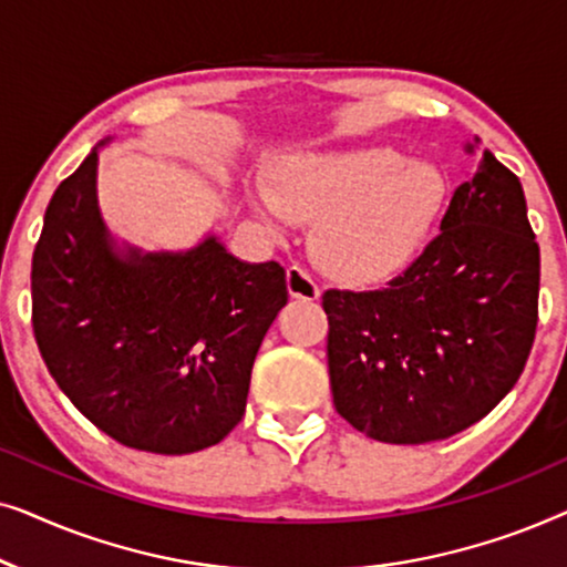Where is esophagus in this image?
I'll return each instance as SVG.
<instances>
[{
	"mask_svg": "<svg viewBox=\"0 0 567 567\" xmlns=\"http://www.w3.org/2000/svg\"><path fill=\"white\" fill-rule=\"evenodd\" d=\"M286 286L293 299H317L320 297V286L315 284V278L307 274V268L291 266L286 270Z\"/></svg>",
	"mask_w": 567,
	"mask_h": 567,
	"instance_id": "34e87169",
	"label": "esophagus"
}]
</instances>
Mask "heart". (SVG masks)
<instances>
[{
    "label": "heart",
    "instance_id": "b5f03b06",
    "mask_svg": "<svg viewBox=\"0 0 567 567\" xmlns=\"http://www.w3.org/2000/svg\"><path fill=\"white\" fill-rule=\"evenodd\" d=\"M449 183L431 162L390 146L305 154L276 167L258 193L270 221L309 216L312 252L330 276L369 284L405 268L429 243L446 204Z\"/></svg>",
    "mask_w": 567,
    "mask_h": 567
}]
</instances>
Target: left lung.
<instances>
[{
    "label": "left lung",
    "instance_id": "obj_1",
    "mask_svg": "<svg viewBox=\"0 0 567 567\" xmlns=\"http://www.w3.org/2000/svg\"><path fill=\"white\" fill-rule=\"evenodd\" d=\"M322 309L332 402L355 431L429 444L470 429L514 390L537 332L539 245L518 177L485 152L398 278L324 291Z\"/></svg>",
    "mask_w": 567,
    "mask_h": 567
}]
</instances>
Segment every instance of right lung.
I'll return each instance as SVG.
<instances>
[{
	"instance_id": "add662e5",
	"label": "right lung",
	"mask_w": 567,
	"mask_h": 567,
	"mask_svg": "<svg viewBox=\"0 0 567 567\" xmlns=\"http://www.w3.org/2000/svg\"><path fill=\"white\" fill-rule=\"evenodd\" d=\"M97 150L59 185L33 252V336L72 405L128 449L190 454L243 421L252 361L289 299L276 260L208 237L118 255L97 208Z\"/></svg>"
}]
</instances>
